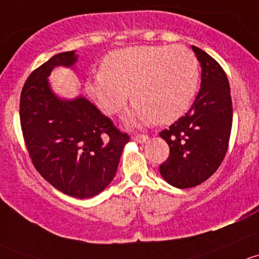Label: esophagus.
<instances>
[{"label":"esophagus","mask_w":259,"mask_h":259,"mask_svg":"<svg viewBox=\"0 0 259 259\" xmlns=\"http://www.w3.org/2000/svg\"><path fill=\"white\" fill-rule=\"evenodd\" d=\"M133 140L138 143H145L148 141V136L147 135H135L133 136Z\"/></svg>","instance_id":"esophagus-1"}]
</instances>
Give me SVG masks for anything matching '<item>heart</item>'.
<instances>
[{"label":"heart","instance_id":"heart-1","mask_svg":"<svg viewBox=\"0 0 259 259\" xmlns=\"http://www.w3.org/2000/svg\"><path fill=\"white\" fill-rule=\"evenodd\" d=\"M198 82V61L191 50L133 46L108 53L102 70L87 78L86 91L106 114L121 111L130 91L133 119L164 124L188 110Z\"/></svg>","mask_w":259,"mask_h":259}]
</instances>
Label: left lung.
<instances>
[{"instance_id": "8db88e82", "label": "left lung", "mask_w": 259, "mask_h": 259, "mask_svg": "<svg viewBox=\"0 0 259 259\" xmlns=\"http://www.w3.org/2000/svg\"><path fill=\"white\" fill-rule=\"evenodd\" d=\"M192 50L202 68L201 89L187 113L159 133L169 146L159 173L177 188L196 187L218 169L228 149L233 116L223 68L204 51Z\"/></svg>"}]
</instances>
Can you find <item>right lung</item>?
Returning <instances> with one entry per match:
<instances>
[{"label": "right lung", "instance_id": "obj_1", "mask_svg": "<svg viewBox=\"0 0 259 259\" xmlns=\"http://www.w3.org/2000/svg\"><path fill=\"white\" fill-rule=\"evenodd\" d=\"M76 51L58 53L25 82L20 119L26 147L39 175L62 193L91 198L112 182L130 141L83 96L61 98L50 86L55 67L73 68Z\"/></svg>", "mask_w": 259, "mask_h": 259}]
</instances>
